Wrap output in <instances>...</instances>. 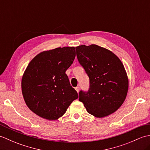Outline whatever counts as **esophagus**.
I'll return each instance as SVG.
<instances>
[{
    "label": "esophagus",
    "instance_id": "esophagus-1",
    "mask_svg": "<svg viewBox=\"0 0 150 150\" xmlns=\"http://www.w3.org/2000/svg\"><path fill=\"white\" fill-rule=\"evenodd\" d=\"M75 90L76 91H77V92H78V93H79V90H80V88H79V86H77V87H75Z\"/></svg>",
    "mask_w": 150,
    "mask_h": 150
}]
</instances>
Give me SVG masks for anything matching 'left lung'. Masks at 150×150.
Instances as JSON below:
<instances>
[{
  "instance_id": "left-lung-1",
  "label": "left lung",
  "mask_w": 150,
  "mask_h": 150,
  "mask_svg": "<svg viewBox=\"0 0 150 150\" xmlns=\"http://www.w3.org/2000/svg\"><path fill=\"white\" fill-rule=\"evenodd\" d=\"M75 48L79 62L90 79V88L79 91V100L96 117L114 113L128 93V79L123 64L111 51L95 44Z\"/></svg>"
}]
</instances>
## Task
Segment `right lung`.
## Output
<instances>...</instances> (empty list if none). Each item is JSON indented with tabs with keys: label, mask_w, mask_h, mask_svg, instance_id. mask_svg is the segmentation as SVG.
Here are the masks:
<instances>
[{
	"label": "right lung",
	"mask_w": 150,
	"mask_h": 150,
	"mask_svg": "<svg viewBox=\"0 0 150 150\" xmlns=\"http://www.w3.org/2000/svg\"><path fill=\"white\" fill-rule=\"evenodd\" d=\"M75 57L74 47H63L38 54L22 76L21 86L28 107L39 117L53 120L62 117L78 93L66 71Z\"/></svg>",
	"instance_id": "obj_1"
}]
</instances>
